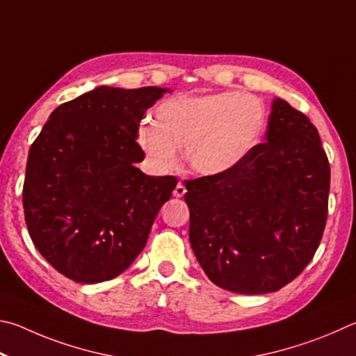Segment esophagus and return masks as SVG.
<instances>
[{
	"label": "esophagus",
	"mask_w": 356,
	"mask_h": 356,
	"mask_svg": "<svg viewBox=\"0 0 356 356\" xmlns=\"http://www.w3.org/2000/svg\"><path fill=\"white\" fill-rule=\"evenodd\" d=\"M184 194H186V188H184V184L178 183V184H177V188L173 189V195H175V197H178V198H181Z\"/></svg>",
	"instance_id": "1"
}]
</instances>
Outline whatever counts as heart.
I'll return each instance as SVG.
<instances>
[{"label": "heart", "instance_id": "heart-1", "mask_svg": "<svg viewBox=\"0 0 356 356\" xmlns=\"http://www.w3.org/2000/svg\"><path fill=\"white\" fill-rule=\"evenodd\" d=\"M264 127V104L250 93L175 95L158 104L152 124L139 128L137 143L161 172L177 168L184 147L192 170L216 177L247 158Z\"/></svg>", "mask_w": 356, "mask_h": 356}]
</instances>
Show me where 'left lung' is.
I'll return each mask as SVG.
<instances>
[{"mask_svg":"<svg viewBox=\"0 0 356 356\" xmlns=\"http://www.w3.org/2000/svg\"><path fill=\"white\" fill-rule=\"evenodd\" d=\"M192 250L238 294L275 292L313 259L327 223L330 164L303 112L275 98L266 142L216 177L184 181Z\"/></svg>","mask_w":356,"mask_h":356,"instance_id":"left-lung-1","label":"left lung"}]
</instances>
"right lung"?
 I'll list each match as a JSON object with an SVG mask.
<instances>
[{
	"label": "right lung",
	"instance_id": "right-lung-1",
	"mask_svg": "<svg viewBox=\"0 0 356 356\" xmlns=\"http://www.w3.org/2000/svg\"><path fill=\"white\" fill-rule=\"evenodd\" d=\"M168 89L99 86L56 108L29 148L24 220L62 275L93 284L127 270L147 244L175 177H148L137 139L143 114Z\"/></svg>",
	"mask_w": 356,
	"mask_h": 356
}]
</instances>
